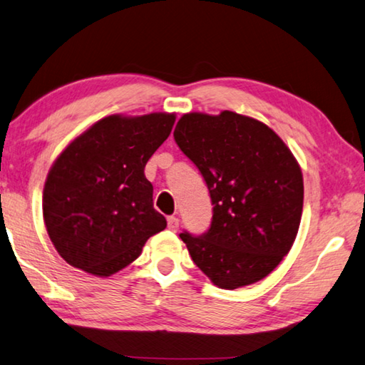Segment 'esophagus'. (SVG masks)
Masks as SVG:
<instances>
[{"instance_id": "34e87169", "label": "esophagus", "mask_w": 365, "mask_h": 365, "mask_svg": "<svg viewBox=\"0 0 365 365\" xmlns=\"http://www.w3.org/2000/svg\"><path fill=\"white\" fill-rule=\"evenodd\" d=\"M179 227V220L176 218V216H170L168 218V229L170 231H178Z\"/></svg>"}]
</instances>
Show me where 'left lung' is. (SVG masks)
I'll list each match as a JSON object with an SVG mask.
<instances>
[{
    "label": "left lung",
    "mask_w": 365,
    "mask_h": 365,
    "mask_svg": "<svg viewBox=\"0 0 365 365\" xmlns=\"http://www.w3.org/2000/svg\"><path fill=\"white\" fill-rule=\"evenodd\" d=\"M173 134L215 205L208 232L179 235L192 261L225 290L264 279L290 252L302 221L297 158L263 121L231 110L184 113Z\"/></svg>",
    "instance_id": "8db88e82"
}]
</instances>
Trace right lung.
Listing matches in <instances>:
<instances>
[{
	"label": "right lung",
	"mask_w": 365,
	"mask_h": 365,
	"mask_svg": "<svg viewBox=\"0 0 365 365\" xmlns=\"http://www.w3.org/2000/svg\"><path fill=\"white\" fill-rule=\"evenodd\" d=\"M176 113L108 115L76 136L51 165L43 220L70 266L110 277L136 259L166 220L153 208L145 163L170 136Z\"/></svg>",
	"instance_id": "right-lung-1"
}]
</instances>
